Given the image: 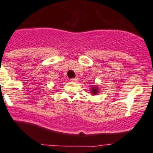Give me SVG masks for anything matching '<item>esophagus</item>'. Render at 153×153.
I'll return each mask as SVG.
<instances>
[{"label":"esophagus","mask_w":153,"mask_h":153,"mask_svg":"<svg viewBox=\"0 0 153 153\" xmlns=\"http://www.w3.org/2000/svg\"><path fill=\"white\" fill-rule=\"evenodd\" d=\"M70 81H71V82H74V83H76V82L78 81V78H71V79H70Z\"/></svg>","instance_id":"obj_1"}]
</instances>
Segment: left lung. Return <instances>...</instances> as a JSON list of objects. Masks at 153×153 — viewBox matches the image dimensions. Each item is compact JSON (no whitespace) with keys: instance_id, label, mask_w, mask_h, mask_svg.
<instances>
[{"instance_id":"left-lung-1","label":"left lung","mask_w":153,"mask_h":153,"mask_svg":"<svg viewBox=\"0 0 153 153\" xmlns=\"http://www.w3.org/2000/svg\"><path fill=\"white\" fill-rule=\"evenodd\" d=\"M90 92L93 95H97L99 92V88L97 85H93L90 87Z\"/></svg>"}]
</instances>
